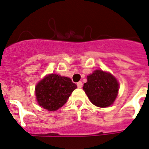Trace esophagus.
Here are the masks:
<instances>
[{
    "label": "esophagus",
    "mask_w": 149,
    "mask_h": 149,
    "mask_svg": "<svg viewBox=\"0 0 149 149\" xmlns=\"http://www.w3.org/2000/svg\"><path fill=\"white\" fill-rule=\"evenodd\" d=\"M82 85H83V84H82L81 81H79L77 83V86H78V88H81Z\"/></svg>",
    "instance_id": "obj_1"
}]
</instances>
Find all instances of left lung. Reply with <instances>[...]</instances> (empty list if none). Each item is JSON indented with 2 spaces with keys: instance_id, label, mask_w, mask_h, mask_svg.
Listing matches in <instances>:
<instances>
[{
  "instance_id": "obj_1",
  "label": "left lung",
  "mask_w": 149,
  "mask_h": 149,
  "mask_svg": "<svg viewBox=\"0 0 149 149\" xmlns=\"http://www.w3.org/2000/svg\"><path fill=\"white\" fill-rule=\"evenodd\" d=\"M87 79L83 89L92 104L105 108L115 102L118 91V83L114 76L102 70H96Z\"/></svg>"
}]
</instances>
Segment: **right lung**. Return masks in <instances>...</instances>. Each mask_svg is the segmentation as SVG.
I'll list each match as a JSON object with an SVG mask.
<instances>
[{"instance_id":"obj_1","label":"right lung","mask_w":149,"mask_h":149,"mask_svg":"<svg viewBox=\"0 0 149 149\" xmlns=\"http://www.w3.org/2000/svg\"><path fill=\"white\" fill-rule=\"evenodd\" d=\"M76 88L77 85L69 78L52 74L37 84V101L45 109L51 111H56L67 102Z\"/></svg>"}]
</instances>
